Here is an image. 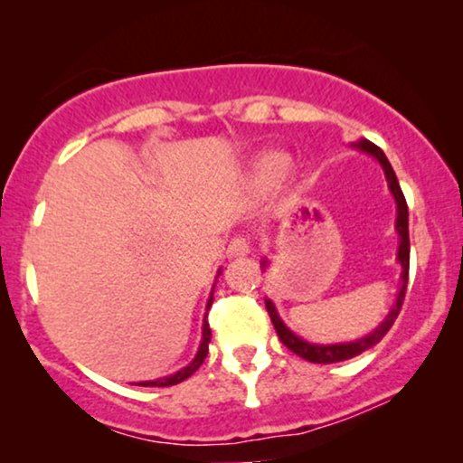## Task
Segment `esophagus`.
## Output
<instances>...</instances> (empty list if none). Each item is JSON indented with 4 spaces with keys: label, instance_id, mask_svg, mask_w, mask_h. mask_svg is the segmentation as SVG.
I'll return each instance as SVG.
<instances>
[{
    "label": "esophagus",
    "instance_id": "34e87169",
    "mask_svg": "<svg viewBox=\"0 0 463 463\" xmlns=\"http://www.w3.org/2000/svg\"><path fill=\"white\" fill-rule=\"evenodd\" d=\"M250 252V242L246 236H236L227 246V257L238 259V257H246Z\"/></svg>",
    "mask_w": 463,
    "mask_h": 463
}]
</instances>
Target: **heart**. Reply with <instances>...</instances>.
Instances as JSON below:
<instances>
[{"label":"heart","instance_id":"b5f03b06","mask_svg":"<svg viewBox=\"0 0 463 463\" xmlns=\"http://www.w3.org/2000/svg\"><path fill=\"white\" fill-rule=\"evenodd\" d=\"M290 164L287 156L278 154V151H263L250 164V179L259 187H268L271 183L287 176Z\"/></svg>","mask_w":463,"mask_h":463}]
</instances>
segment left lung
Here are the masks:
<instances>
[{
    "label": "left lung",
    "instance_id": "left-lung-1",
    "mask_svg": "<svg viewBox=\"0 0 463 463\" xmlns=\"http://www.w3.org/2000/svg\"><path fill=\"white\" fill-rule=\"evenodd\" d=\"M354 147L363 151V154H369L371 157H375V160L382 164L385 181H388V189H390V194L394 195V202H396L394 230L398 233V242H401L398 244L396 259L402 268L401 290H398L394 306H392L388 316L382 320V325H379L377 328H373L369 335H364V337L354 339V341H344V344H328V345L309 344V341L301 339L299 335H295L287 325H284L280 314H278V309L274 303H271V299H265V307H268L269 318H271V322H274V328H276L278 337H280L282 344L287 345L290 352H295L297 356H301L303 360H309V363H318V364H331V363H341V360H350L354 356H358V354H363L364 350H369V347L377 345L379 341L385 337V333L390 331L392 325H394V320L398 318V312H401V307H402L404 293H407V282H409V252H411V249H409V208H407V200H404V195H402V189H401V185H398L394 168H392L388 157H385L383 151L379 149L375 143L366 141V138H360L358 143H354ZM261 268L263 269L268 268V259H263Z\"/></svg>",
    "mask_w": 463,
    "mask_h": 463
}]
</instances>
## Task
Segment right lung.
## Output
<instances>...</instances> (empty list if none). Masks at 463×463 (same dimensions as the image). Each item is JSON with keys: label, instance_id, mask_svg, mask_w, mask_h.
Returning a JSON list of instances; mask_svg holds the SVG:
<instances>
[{"label": "right lung", "instance_id": "right-lung-1", "mask_svg": "<svg viewBox=\"0 0 463 463\" xmlns=\"http://www.w3.org/2000/svg\"><path fill=\"white\" fill-rule=\"evenodd\" d=\"M219 274H221V269H219ZM211 306H213V295H211V299H208V303H206V309H211ZM206 318H208V316H204V325H202V341H200L198 354H195L192 363H189L187 366H183L181 371L173 373V375L160 377V379H156V382H138V385H145V388H147V385H151V388H168V385H176V383L185 382L187 377H192L194 373L200 369V364L204 363V358H206V354H208V344H211V326H208Z\"/></svg>", "mask_w": 463, "mask_h": 463}]
</instances>
